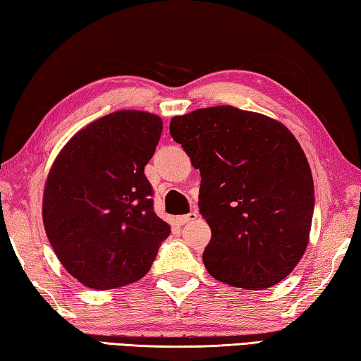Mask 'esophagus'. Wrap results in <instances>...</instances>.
<instances>
[{
  "instance_id": "1",
  "label": "esophagus",
  "mask_w": 361,
  "mask_h": 361,
  "mask_svg": "<svg viewBox=\"0 0 361 361\" xmlns=\"http://www.w3.org/2000/svg\"><path fill=\"white\" fill-rule=\"evenodd\" d=\"M195 219H198V214L195 212V211H192V212L185 214V216H179V217H177L176 222L179 224V225H185V224H188V222H192V220H195Z\"/></svg>"
}]
</instances>
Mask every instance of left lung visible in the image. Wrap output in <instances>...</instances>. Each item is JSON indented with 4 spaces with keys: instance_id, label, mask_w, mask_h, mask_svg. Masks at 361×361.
<instances>
[{
    "instance_id": "1",
    "label": "left lung",
    "mask_w": 361,
    "mask_h": 361,
    "mask_svg": "<svg viewBox=\"0 0 361 361\" xmlns=\"http://www.w3.org/2000/svg\"><path fill=\"white\" fill-rule=\"evenodd\" d=\"M169 133L201 174L209 274L247 290L286 279L307 247L315 201L307 158L287 126L216 106L173 117Z\"/></svg>"
}]
</instances>
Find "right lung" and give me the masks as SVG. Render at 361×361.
Here are the masks:
<instances>
[{
	"instance_id": "add662e5",
	"label": "right lung",
	"mask_w": 361,
	"mask_h": 361,
	"mask_svg": "<svg viewBox=\"0 0 361 361\" xmlns=\"http://www.w3.org/2000/svg\"><path fill=\"white\" fill-rule=\"evenodd\" d=\"M161 130L154 114L112 112L74 135L54 161L42 200L44 228L63 267L87 287L139 281L169 236L144 174Z\"/></svg>"
}]
</instances>
